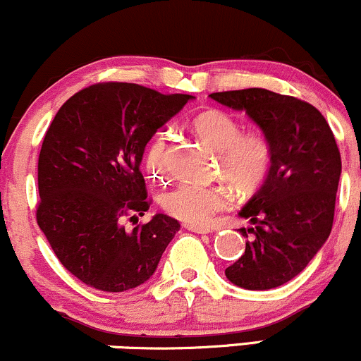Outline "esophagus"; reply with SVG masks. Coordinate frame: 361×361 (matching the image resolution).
I'll return each mask as SVG.
<instances>
[{
    "instance_id": "34e87169",
    "label": "esophagus",
    "mask_w": 361,
    "mask_h": 361,
    "mask_svg": "<svg viewBox=\"0 0 361 361\" xmlns=\"http://www.w3.org/2000/svg\"><path fill=\"white\" fill-rule=\"evenodd\" d=\"M189 231H194V233H199V235H206V233H211L213 230H211L209 226H204V224H188Z\"/></svg>"
}]
</instances>
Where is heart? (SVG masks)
<instances>
[{
  "label": "heart",
  "instance_id": "1",
  "mask_svg": "<svg viewBox=\"0 0 361 361\" xmlns=\"http://www.w3.org/2000/svg\"><path fill=\"white\" fill-rule=\"evenodd\" d=\"M192 128L211 148L219 152L223 176L241 192L260 188L272 167V148L258 131L241 133V125L230 114L209 109L197 114ZM145 169L155 179L167 173V133L159 131L143 154ZM231 206V194L218 185L180 182L162 196L165 213L190 224H204Z\"/></svg>",
  "mask_w": 361,
  "mask_h": 361
}]
</instances>
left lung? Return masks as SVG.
Returning a JSON list of instances; mask_svg holds the SVG:
<instances>
[{
    "label": "left lung",
    "mask_w": 361,
    "mask_h": 361,
    "mask_svg": "<svg viewBox=\"0 0 361 361\" xmlns=\"http://www.w3.org/2000/svg\"><path fill=\"white\" fill-rule=\"evenodd\" d=\"M209 97L247 113L272 148L269 176L240 211L255 224L253 240L224 274L243 289H274L302 272L331 233L341 176L336 140L323 114L298 97L260 87Z\"/></svg>",
    "instance_id": "1"
}]
</instances>
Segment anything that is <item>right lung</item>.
<instances>
[{"instance_id":"1","label":"right lung","mask_w":361,"mask_h":361,"mask_svg":"<svg viewBox=\"0 0 361 361\" xmlns=\"http://www.w3.org/2000/svg\"><path fill=\"white\" fill-rule=\"evenodd\" d=\"M192 96L130 82L92 84L69 97L38 155L37 223L66 270L89 287L123 292L154 275L180 224L155 214L140 172L155 131Z\"/></svg>"}]
</instances>
